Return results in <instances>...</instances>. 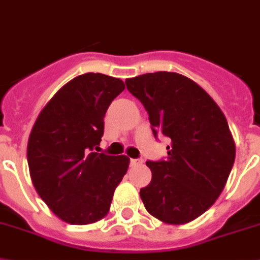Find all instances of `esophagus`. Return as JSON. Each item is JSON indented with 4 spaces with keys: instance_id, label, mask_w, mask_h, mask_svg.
<instances>
[{
    "instance_id": "obj_1",
    "label": "esophagus",
    "mask_w": 260,
    "mask_h": 260,
    "mask_svg": "<svg viewBox=\"0 0 260 260\" xmlns=\"http://www.w3.org/2000/svg\"><path fill=\"white\" fill-rule=\"evenodd\" d=\"M143 160L142 159H130V165L132 166H138V165H142Z\"/></svg>"
}]
</instances>
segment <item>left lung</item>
I'll return each mask as SVG.
<instances>
[{"label": "left lung", "mask_w": 260, "mask_h": 260, "mask_svg": "<svg viewBox=\"0 0 260 260\" xmlns=\"http://www.w3.org/2000/svg\"><path fill=\"white\" fill-rule=\"evenodd\" d=\"M125 82L149 113L154 137L171 139L166 160L146 162L151 182L139 192L143 205L167 224L191 222L215 203L233 169L235 142L226 117L198 83L178 73Z\"/></svg>", "instance_id": "1"}]
</instances>
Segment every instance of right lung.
Segmentation results:
<instances>
[{"instance_id":"add662e5","label":"right lung","mask_w":260,"mask_h":260,"mask_svg":"<svg viewBox=\"0 0 260 260\" xmlns=\"http://www.w3.org/2000/svg\"><path fill=\"white\" fill-rule=\"evenodd\" d=\"M125 90L119 78L86 73L69 81L41 110L27 141L36 191L61 220L90 224L110 210L128 169L126 155L94 153L111 101Z\"/></svg>"}]
</instances>
